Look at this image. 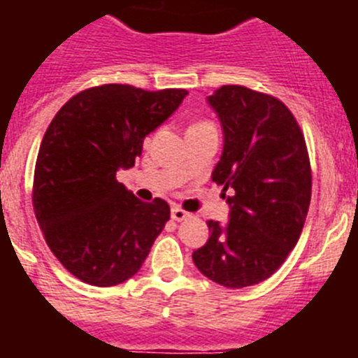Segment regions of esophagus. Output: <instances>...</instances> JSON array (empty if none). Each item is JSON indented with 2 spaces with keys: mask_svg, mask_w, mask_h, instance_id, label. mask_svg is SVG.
I'll return each instance as SVG.
<instances>
[{
  "mask_svg": "<svg viewBox=\"0 0 358 358\" xmlns=\"http://www.w3.org/2000/svg\"><path fill=\"white\" fill-rule=\"evenodd\" d=\"M188 217H189L188 211L181 210V208H179V206H173L172 208V218H173V220H176V222H182V220H186V218H188Z\"/></svg>",
  "mask_w": 358,
  "mask_h": 358,
  "instance_id": "esophagus-1",
  "label": "esophagus"
}]
</instances>
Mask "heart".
Masks as SVG:
<instances>
[{
	"label": "heart",
	"mask_w": 358,
	"mask_h": 358,
	"mask_svg": "<svg viewBox=\"0 0 358 358\" xmlns=\"http://www.w3.org/2000/svg\"><path fill=\"white\" fill-rule=\"evenodd\" d=\"M202 123H206V122H201V123H195V125H202Z\"/></svg>",
	"instance_id": "obj_1"
}]
</instances>
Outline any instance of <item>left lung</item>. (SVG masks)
Segmentation results:
<instances>
[{
  "mask_svg": "<svg viewBox=\"0 0 358 358\" xmlns=\"http://www.w3.org/2000/svg\"><path fill=\"white\" fill-rule=\"evenodd\" d=\"M208 103L224 132L211 179L229 192V222L208 220L210 238L192 258L218 285L243 289L273 276L299 240L312 195L308 152L278 98L222 85Z\"/></svg>",
  "mask_w": 358,
  "mask_h": 358,
  "instance_id": "1",
  "label": "left lung"
}]
</instances>
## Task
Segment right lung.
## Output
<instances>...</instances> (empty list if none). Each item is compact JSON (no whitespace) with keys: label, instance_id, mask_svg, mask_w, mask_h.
<instances>
[{"label":"right lung","instance_id":"add662e5","mask_svg":"<svg viewBox=\"0 0 358 358\" xmlns=\"http://www.w3.org/2000/svg\"><path fill=\"white\" fill-rule=\"evenodd\" d=\"M188 91L106 84L75 94L52 120L34 173V210L48 248L73 276L113 287L134 276L170 218L163 199L141 202L118 170L134 166L145 136Z\"/></svg>","mask_w":358,"mask_h":358}]
</instances>
